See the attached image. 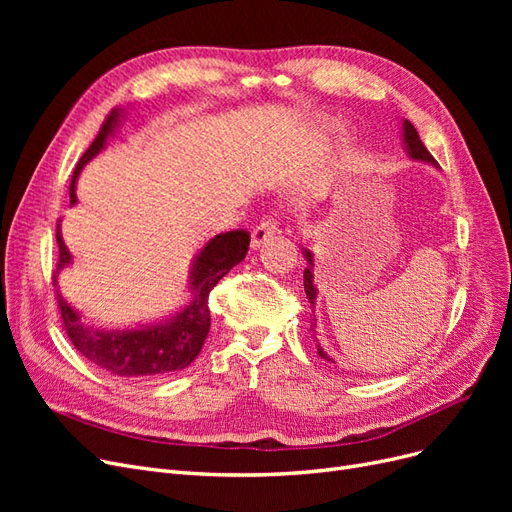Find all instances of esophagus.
Here are the masks:
<instances>
[{"label":"esophagus","instance_id":"1","mask_svg":"<svg viewBox=\"0 0 512 512\" xmlns=\"http://www.w3.org/2000/svg\"><path fill=\"white\" fill-rule=\"evenodd\" d=\"M277 235V224L273 220H262L252 232V250H258L262 243H267Z\"/></svg>","mask_w":512,"mask_h":512}]
</instances>
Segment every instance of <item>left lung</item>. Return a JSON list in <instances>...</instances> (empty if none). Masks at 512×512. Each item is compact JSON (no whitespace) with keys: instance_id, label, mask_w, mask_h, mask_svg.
<instances>
[{"instance_id":"obj_1","label":"left lung","mask_w":512,"mask_h":512,"mask_svg":"<svg viewBox=\"0 0 512 512\" xmlns=\"http://www.w3.org/2000/svg\"><path fill=\"white\" fill-rule=\"evenodd\" d=\"M401 143H404V149H406L410 160H414V162H425V164H431V166H438V162L433 160L431 153L425 149V145H423V141H421V136H418V132L414 130V126H412V123H410L408 119L401 121ZM301 252H303V256H305V260H307V267H305V271H303V288H305V294H307V303H309V307H312V331H314V339H316L318 356H320V359H324V361L335 363V361L331 359V356H329L327 352H324V348L320 346L318 337H316V316H314V312H316L318 288H316V284H314V252L307 250V247H301Z\"/></svg>"}]
</instances>
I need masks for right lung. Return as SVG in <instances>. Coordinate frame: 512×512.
<instances>
[{
  "mask_svg": "<svg viewBox=\"0 0 512 512\" xmlns=\"http://www.w3.org/2000/svg\"><path fill=\"white\" fill-rule=\"evenodd\" d=\"M123 119H126V111L115 108L104 121L96 141L91 143L81 162L76 164L70 183V205H76V181H79L83 168L106 147L108 138L115 134ZM57 245L59 262L55 271V286L59 273L72 265V254L64 243V237H61V226H57ZM247 247H250V232L245 230H230L209 239L196 252L188 271L185 288L190 292V303L183 305L173 316L158 322L138 324L134 329L121 331L91 327L79 309H74V305L68 303L64 294L57 290V301L68 337L87 361L104 371H111L113 376H166L190 367L200 348H203L211 327L209 292L232 267H237L245 258Z\"/></svg>",
  "mask_w": 512,
  "mask_h": 512,
  "instance_id": "right-lung-1",
  "label": "right lung"
}]
</instances>
